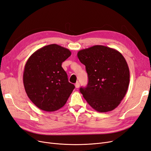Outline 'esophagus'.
I'll list each match as a JSON object with an SVG mask.
<instances>
[{
    "mask_svg": "<svg viewBox=\"0 0 151 151\" xmlns=\"http://www.w3.org/2000/svg\"><path fill=\"white\" fill-rule=\"evenodd\" d=\"M79 86H80V84H79V83H76L75 84V87H76V88H79Z\"/></svg>",
    "mask_w": 151,
    "mask_h": 151,
    "instance_id": "esophagus-1",
    "label": "esophagus"
}]
</instances>
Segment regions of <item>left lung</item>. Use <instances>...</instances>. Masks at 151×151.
<instances>
[{
  "mask_svg": "<svg viewBox=\"0 0 151 151\" xmlns=\"http://www.w3.org/2000/svg\"><path fill=\"white\" fill-rule=\"evenodd\" d=\"M77 57L88 75V86L80 88L86 101L98 112L113 110L129 85L130 71L125 58L118 50L103 45L79 50Z\"/></svg>",
  "mask_w": 151,
  "mask_h": 151,
  "instance_id": "8db88e82",
  "label": "left lung"
}]
</instances>
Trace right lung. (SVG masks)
<instances>
[{
	"mask_svg": "<svg viewBox=\"0 0 151 151\" xmlns=\"http://www.w3.org/2000/svg\"><path fill=\"white\" fill-rule=\"evenodd\" d=\"M71 55L68 49L51 44L36 50L27 60L23 72L25 91L42 110L55 111L64 106L75 88L62 63Z\"/></svg>",
	"mask_w": 151,
	"mask_h": 151,
	"instance_id": "right-lung-1",
	"label": "right lung"
}]
</instances>
